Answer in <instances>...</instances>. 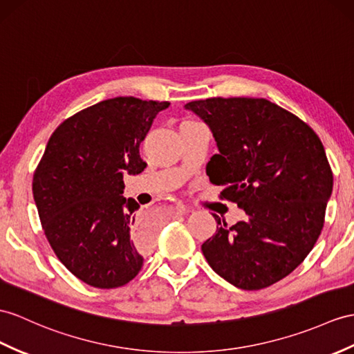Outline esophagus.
Here are the masks:
<instances>
[{
    "label": "esophagus",
    "instance_id": "1",
    "mask_svg": "<svg viewBox=\"0 0 354 354\" xmlns=\"http://www.w3.org/2000/svg\"><path fill=\"white\" fill-rule=\"evenodd\" d=\"M176 212H177V214H185V213L189 212V209L183 203H177L176 204Z\"/></svg>",
    "mask_w": 354,
    "mask_h": 354
}]
</instances>
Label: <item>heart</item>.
Wrapping results in <instances>:
<instances>
[{
  "label": "heart",
  "mask_w": 354,
  "mask_h": 354,
  "mask_svg": "<svg viewBox=\"0 0 354 354\" xmlns=\"http://www.w3.org/2000/svg\"><path fill=\"white\" fill-rule=\"evenodd\" d=\"M187 122H191V120H187Z\"/></svg>",
  "instance_id": "b5f03b06"
}]
</instances>
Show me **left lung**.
Masks as SVG:
<instances>
[{
    "label": "left lung",
    "instance_id": "8db88e82",
    "mask_svg": "<svg viewBox=\"0 0 354 354\" xmlns=\"http://www.w3.org/2000/svg\"><path fill=\"white\" fill-rule=\"evenodd\" d=\"M186 109L204 120L218 145L207 176L246 219L219 228L201 251L219 277L261 290L290 274L323 230L333 176L320 138L299 117L266 99L210 97Z\"/></svg>",
    "mask_w": 354,
    "mask_h": 354
}]
</instances>
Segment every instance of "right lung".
<instances>
[{
    "instance_id": "obj_1",
    "label": "right lung",
    "mask_w": 354,
    "mask_h": 354,
    "mask_svg": "<svg viewBox=\"0 0 354 354\" xmlns=\"http://www.w3.org/2000/svg\"><path fill=\"white\" fill-rule=\"evenodd\" d=\"M169 102L114 97L68 117L50 135L34 171L41 228L77 279L117 288L141 270L153 231L123 196V174H140V144Z\"/></svg>"
}]
</instances>
